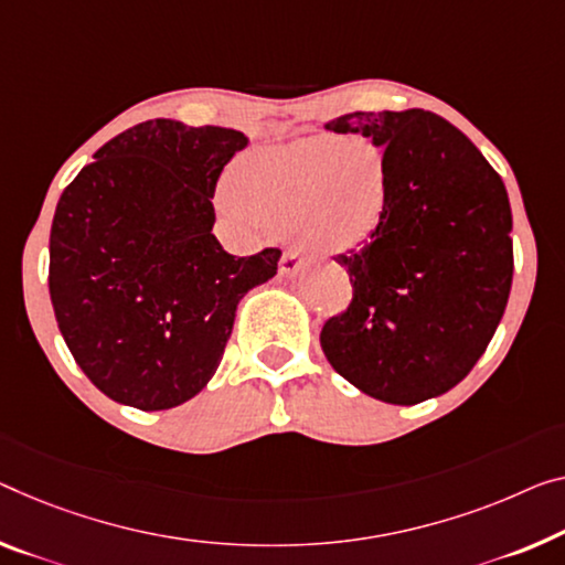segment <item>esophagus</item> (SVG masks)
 Here are the masks:
<instances>
[{
  "instance_id": "1",
  "label": "esophagus",
  "mask_w": 565,
  "mask_h": 565,
  "mask_svg": "<svg viewBox=\"0 0 565 565\" xmlns=\"http://www.w3.org/2000/svg\"><path fill=\"white\" fill-rule=\"evenodd\" d=\"M300 270H302V257H300L298 249H285L282 257H280V273L292 277V275H298Z\"/></svg>"
}]
</instances>
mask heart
Instances as JSON below:
<instances>
[{
	"mask_svg": "<svg viewBox=\"0 0 565 565\" xmlns=\"http://www.w3.org/2000/svg\"><path fill=\"white\" fill-rule=\"evenodd\" d=\"M394 163L371 138L310 136L242 156L230 171L234 220L290 232L310 253H345L381 230Z\"/></svg>",
	"mask_w": 565,
	"mask_h": 565,
	"instance_id": "1",
	"label": "heart"
}]
</instances>
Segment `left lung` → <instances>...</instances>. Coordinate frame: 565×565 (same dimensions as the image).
Masks as SVG:
<instances>
[{
    "label": "left lung",
    "mask_w": 565,
    "mask_h": 565,
    "mask_svg": "<svg viewBox=\"0 0 565 565\" xmlns=\"http://www.w3.org/2000/svg\"><path fill=\"white\" fill-rule=\"evenodd\" d=\"M384 146L394 192L381 230L335 259L353 298L326 320V359L386 404L457 386L492 341L513 285L505 184L459 128L431 110H355L326 124Z\"/></svg>",
    "instance_id": "obj_1"
}]
</instances>
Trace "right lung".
Masks as SVG:
<instances>
[{
    "label": "right lung",
    "mask_w": 565,
    "mask_h": 565,
    "mask_svg": "<svg viewBox=\"0 0 565 565\" xmlns=\"http://www.w3.org/2000/svg\"><path fill=\"white\" fill-rule=\"evenodd\" d=\"M245 134L153 118L110 138L65 186L50 230V300L77 366L113 402L171 409L220 366L247 290L280 249L234 257L214 189Z\"/></svg>",
    "instance_id": "1"
}]
</instances>
